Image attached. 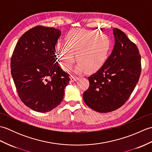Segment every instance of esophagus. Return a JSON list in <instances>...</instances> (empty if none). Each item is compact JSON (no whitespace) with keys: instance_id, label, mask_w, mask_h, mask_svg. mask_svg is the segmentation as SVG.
Masks as SVG:
<instances>
[{"instance_id":"esophagus-1","label":"esophagus","mask_w":152,"mask_h":152,"mask_svg":"<svg viewBox=\"0 0 152 152\" xmlns=\"http://www.w3.org/2000/svg\"><path fill=\"white\" fill-rule=\"evenodd\" d=\"M78 76H74V75H72V76H70V81L71 82H74V81H76L77 80H78Z\"/></svg>"}]
</instances>
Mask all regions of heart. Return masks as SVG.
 <instances>
[{
	"label": "heart",
	"instance_id": "1",
	"mask_svg": "<svg viewBox=\"0 0 152 152\" xmlns=\"http://www.w3.org/2000/svg\"><path fill=\"white\" fill-rule=\"evenodd\" d=\"M111 49V40L107 35L98 31L83 28L69 31L65 36V43L57 42L56 50L60 64L66 70L75 62L76 53L79 63L78 72L88 69L93 72L104 65Z\"/></svg>",
	"mask_w": 152,
	"mask_h": 152
}]
</instances>
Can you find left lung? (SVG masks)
I'll use <instances>...</instances> for the list:
<instances>
[{
	"mask_svg": "<svg viewBox=\"0 0 152 152\" xmlns=\"http://www.w3.org/2000/svg\"><path fill=\"white\" fill-rule=\"evenodd\" d=\"M115 45L105 64L88 77L89 86L83 93L86 104L101 113L112 112L127 101L139 80L141 57L136 44L125 33L114 28Z\"/></svg>",
	"mask_w": 152,
	"mask_h": 152,
	"instance_id": "8db88e82",
	"label": "left lung"
}]
</instances>
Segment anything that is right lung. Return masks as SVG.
Instances as JSON below:
<instances>
[{"label":"right lung","mask_w":152,"mask_h":152,"mask_svg":"<svg viewBox=\"0 0 152 152\" xmlns=\"http://www.w3.org/2000/svg\"><path fill=\"white\" fill-rule=\"evenodd\" d=\"M61 31L38 25L19 38L13 51L11 74L19 97L28 108L47 112L62 102L69 74L58 65L56 44Z\"/></svg>","instance_id":"add662e5"}]
</instances>
